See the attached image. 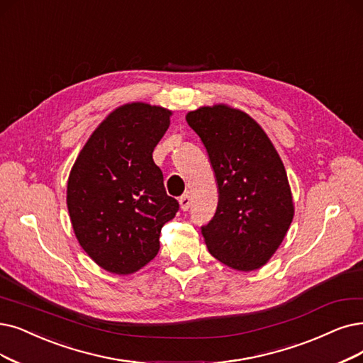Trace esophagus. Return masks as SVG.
<instances>
[{"label":"esophagus","mask_w":363,"mask_h":363,"mask_svg":"<svg viewBox=\"0 0 363 363\" xmlns=\"http://www.w3.org/2000/svg\"><path fill=\"white\" fill-rule=\"evenodd\" d=\"M179 202H180V208L183 210V211H187L189 210V207H191V196L189 195H183V196H180V199H179Z\"/></svg>","instance_id":"obj_1"}]
</instances>
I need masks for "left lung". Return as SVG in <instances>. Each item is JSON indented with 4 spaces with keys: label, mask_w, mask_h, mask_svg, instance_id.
Returning <instances> with one entry per match:
<instances>
[{
    "label": "left lung",
    "mask_w": 363,
    "mask_h": 363,
    "mask_svg": "<svg viewBox=\"0 0 363 363\" xmlns=\"http://www.w3.org/2000/svg\"><path fill=\"white\" fill-rule=\"evenodd\" d=\"M186 121L207 149L219 189L216 214L201 228L208 252L238 271L264 267L295 213L277 150L247 113L225 104L199 107Z\"/></svg>",
    "instance_id": "obj_1"
}]
</instances>
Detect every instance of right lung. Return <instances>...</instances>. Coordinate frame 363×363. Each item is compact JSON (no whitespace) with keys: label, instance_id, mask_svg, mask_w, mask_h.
Here are the masks:
<instances>
[{"label":"right lung","instance_id":"right-lung-1","mask_svg":"<svg viewBox=\"0 0 363 363\" xmlns=\"http://www.w3.org/2000/svg\"><path fill=\"white\" fill-rule=\"evenodd\" d=\"M171 114L146 103L116 108L71 168L67 206L72 229L83 250L108 272L126 275L147 265L159 252L162 226L179 211L152 156Z\"/></svg>","mask_w":363,"mask_h":363}]
</instances>
